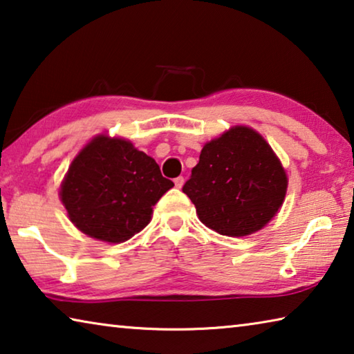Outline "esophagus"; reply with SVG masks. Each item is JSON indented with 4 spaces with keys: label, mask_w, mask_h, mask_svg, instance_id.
<instances>
[{
    "label": "esophagus",
    "mask_w": 354,
    "mask_h": 354,
    "mask_svg": "<svg viewBox=\"0 0 354 354\" xmlns=\"http://www.w3.org/2000/svg\"><path fill=\"white\" fill-rule=\"evenodd\" d=\"M184 185V178L183 176H178L176 179H175V187L176 189H181Z\"/></svg>",
    "instance_id": "1"
}]
</instances>
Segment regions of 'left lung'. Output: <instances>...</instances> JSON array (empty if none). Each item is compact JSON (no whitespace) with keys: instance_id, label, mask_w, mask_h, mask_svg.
Masks as SVG:
<instances>
[{"instance_id":"left-lung-1","label":"left lung","mask_w":354,"mask_h":354,"mask_svg":"<svg viewBox=\"0 0 354 354\" xmlns=\"http://www.w3.org/2000/svg\"><path fill=\"white\" fill-rule=\"evenodd\" d=\"M287 175L266 139L234 127L201 149L183 192L207 227L230 237L262 230L283 206Z\"/></svg>"}]
</instances>
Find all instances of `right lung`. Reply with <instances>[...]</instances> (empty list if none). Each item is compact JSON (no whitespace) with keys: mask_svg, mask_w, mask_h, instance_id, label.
<instances>
[{"mask_svg":"<svg viewBox=\"0 0 354 354\" xmlns=\"http://www.w3.org/2000/svg\"><path fill=\"white\" fill-rule=\"evenodd\" d=\"M173 185L129 140L97 136L68 167L61 201L84 234L122 243L149 223L153 206Z\"/></svg>","mask_w":354,"mask_h":354,"instance_id":"right-lung-1","label":"right lung"}]
</instances>
